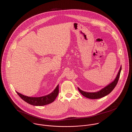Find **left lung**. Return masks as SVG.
I'll use <instances>...</instances> for the list:
<instances>
[{
	"label": "left lung",
	"instance_id": "1",
	"mask_svg": "<svg viewBox=\"0 0 132 132\" xmlns=\"http://www.w3.org/2000/svg\"><path fill=\"white\" fill-rule=\"evenodd\" d=\"M121 66L120 67V68L118 73V74L116 76L115 79L114 80V81L111 83H110V84H109L108 85H107V86H106L105 87H104V88H103L102 89H101V90H100L97 92L87 93V92H85L81 90L79 88H78V89L81 94L87 98H90V99H97V98L103 97L109 94L114 89V88L117 85V82L118 81V80H119V78L120 77V72H121Z\"/></svg>",
	"mask_w": 132,
	"mask_h": 132
}]
</instances>
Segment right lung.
Segmentation results:
<instances>
[{
  "label": "right lung",
  "mask_w": 132,
  "mask_h": 132,
  "mask_svg": "<svg viewBox=\"0 0 132 132\" xmlns=\"http://www.w3.org/2000/svg\"><path fill=\"white\" fill-rule=\"evenodd\" d=\"M58 85L54 90L50 94L41 97H29L17 92L19 96L26 103L34 106H44L52 103L56 98L59 93Z\"/></svg>",
  "instance_id": "right-lung-1"
}]
</instances>
